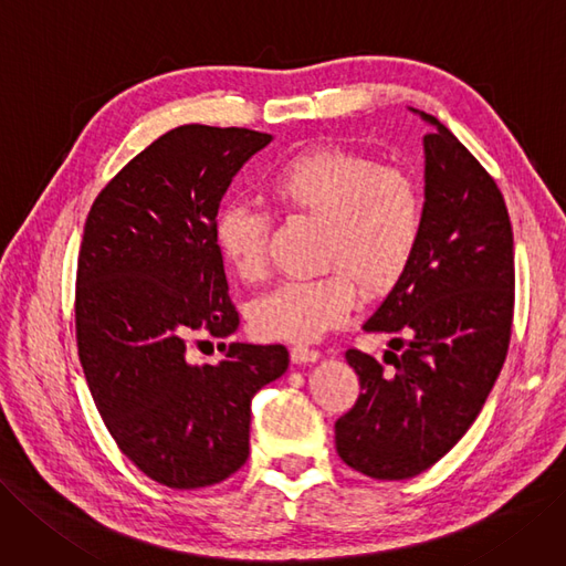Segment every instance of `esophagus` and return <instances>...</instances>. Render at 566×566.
<instances>
[{"label":"esophagus","mask_w":566,"mask_h":566,"mask_svg":"<svg viewBox=\"0 0 566 566\" xmlns=\"http://www.w3.org/2000/svg\"><path fill=\"white\" fill-rule=\"evenodd\" d=\"M289 354H291V361H294V364H312V361H317L322 357L319 349L307 347V345H294L289 349Z\"/></svg>","instance_id":"esophagus-1"}]
</instances>
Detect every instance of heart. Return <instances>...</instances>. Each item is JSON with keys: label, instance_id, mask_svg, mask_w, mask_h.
Here are the masks:
<instances>
[{"label": "heart", "instance_id": "b5f03b06", "mask_svg": "<svg viewBox=\"0 0 566 566\" xmlns=\"http://www.w3.org/2000/svg\"><path fill=\"white\" fill-rule=\"evenodd\" d=\"M265 186L284 212L324 223L319 265L328 272L284 282L251 305L261 338L317 340L349 319L357 286L378 296L403 277L424 223L422 188L403 167L319 146L282 163ZM268 238L270 217L254 207L223 205L214 217L219 254L244 282L265 275Z\"/></svg>", "mask_w": 566, "mask_h": 566}]
</instances>
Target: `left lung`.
Listing matches in <instances>:
<instances>
[{
  "label": "left lung",
  "mask_w": 566,
  "mask_h": 566,
  "mask_svg": "<svg viewBox=\"0 0 566 566\" xmlns=\"http://www.w3.org/2000/svg\"><path fill=\"white\" fill-rule=\"evenodd\" d=\"M424 135L420 244L366 331L394 333L385 366L349 347L361 394L336 422L343 462L378 480L431 469L475 422L506 361L515 263L496 181L446 125Z\"/></svg>",
  "instance_id": "left-lung-1"
}]
</instances>
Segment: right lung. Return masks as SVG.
I'll return each instance as SVG.
<instances>
[{"label": "right lung", "instance_id": "add662e5", "mask_svg": "<svg viewBox=\"0 0 566 566\" xmlns=\"http://www.w3.org/2000/svg\"><path fill=\"white\" fill-rule=\"evenodd\" d=\"M270 135L179 125L97 193L76 263V345L120 452L172 490L217 485L249 457L254 394L289 366L284 345L221 343L193 366V333L240 326L214 242L219 202Z\"/></svg>", "mask_w": 566, "mask_h": 566}]
</instances>
